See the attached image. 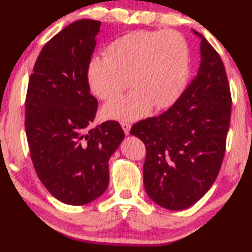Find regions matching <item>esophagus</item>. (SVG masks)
I'll return each mask as SVG.
<instances>
[{
    "label": "esophagus",
    "mask_w": 252,
    "mask_h": 252,
    "mask_svg": "<svg viewBox=\"0 0 252 252\" xmlns=\"http://www.w3.org/2000/svg\"><path fill=\"white\" fill-rule=\"evenodd\" d=\"M123 127L124 132H125V134L127 135V134H129V129H130V124L127 123V122H122V124H120Z\"/></svg>",
    "instance_id": "esophagus-1"
}]
</instances>
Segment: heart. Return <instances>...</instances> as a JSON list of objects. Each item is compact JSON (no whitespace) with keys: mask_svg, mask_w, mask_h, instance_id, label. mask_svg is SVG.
Here are the masks:
<instances>
[{"mask_svg":"<svg viewBox=\"0 0 252 252\" xmlns=\"http://www.w3.org/2000/svg\"><path fill=\"white\" fill-rule=\"evenodd\" d=\"M188 65V44L181 34L134 31L111 41L104 57L89 61L86 80L102 101L116 97L128 84L132 91L106 103L103 115L130 122L146 116L151 106L159 110L173 104L187 84Z\"/></svg>","mask_w":252,"mask_h":252,"instance_id":"1","label":"heart"}]
</instances>
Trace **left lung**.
<instances>
[{
  "label": "left lung",
  "mask_w": 252,
  "mask_h": 252,
  "mask_svg": "<svg viewBox=\"0 0 252 252\" xmlns=\"http://www.w3.org/2000/svg\"><path fill=\"white\" fill-rule=\"evenodd\" d=\"M197 74L170 109L134 124L147 149L144 188L161 208L184 210L212 187L221 167L232 97L225 66L202 34Z\"/></svg>",
  "instance_id": "obj_1"
}]
</instances>
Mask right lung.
I'll return each mask as SVG.
<instances>
[{
    "instance_id": "obj_1",
    "label": "right lung",
    "mask_w": 252,
    "mask_h": 252,
    "mask_svg": "<svg viewBox=\"0 0 252 252\" xmlns=\"http://www.w3.org/2000/svg\"><path fill=\"white\" fill-rule=\"evenodd\" d=\"M101 22L81 19L48 41L33 67L25 129L34 170L48 191L70 205L88 204L109 185V158L125 137L118 122L89 129L97 111L86 68Z\"/></svg>"
}]
</instances>
